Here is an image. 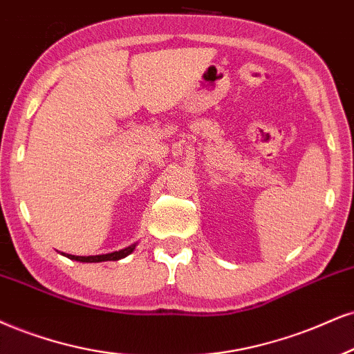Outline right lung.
<instances>
[{"label": "right lung", "instance_id": "right-lung-1", "mask_svg": "<svg viewBox=\"0 0 354 354\" xmlns=\"http://www.w3.org/2000/svg\"><path fill=\"white\" fill-rule=\"evenodd\" d=\"M134 248H136V244L124 248V250H121V251L110 252V254H98V256H72V254H64V256H67L68 259L80 261V263H102V261L123 259V257H126L128 254H131V252H133Z\"/></svg>", "mask_w": 354, "mask_h": 354}]
</instances>
